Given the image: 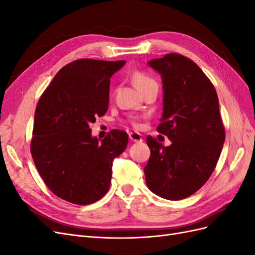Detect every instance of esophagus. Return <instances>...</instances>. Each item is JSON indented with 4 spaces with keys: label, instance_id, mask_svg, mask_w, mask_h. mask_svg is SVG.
I'll return each mask as SVG.
<instances>
[{
    "label": "esophagus",
    "instance_id": "34e87169",
    "mask_svg": "<svg viewBox=\"0 0 255 255\" xmlns=\"http://www.w3.org/2000/svg\"><path fill=\"white\" fill-rule=\"evenodd\" d=\"M129 139L134 141V142H141L142 141V138H141V135L139 133H129Z\"/></svg>",
    "mask_w": 255,
    "mask_h": 255
}]
</instances>
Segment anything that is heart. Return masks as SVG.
<instances>
[{
    "instance_id": "heart-1",
    "label": "heart",
    "mask_w": 255,
    "mask_h": 255,
    "mask_svg": "<svg viewBox=\"0 0 255 255\" xmlns=\"http://www.w3.org/2000/svg\"><path fill=\"white\" fill-rule=\"evenodd\" d=\"M132 81L136 88L139 90L143 95L144 92L152 90V89H158V84L154 80L152 76L146 74L141 71H137L132 75Z\"/></svg>"
}]
</instances>
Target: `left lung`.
<instances>
[{
  "mask_svg": "<svg viewBox=\"0 0 255 255\" xmlns=\"http://www.w3.org/2000/svg\"><path fill=\"white\" fill-rule=\"evenodd\" d=\"M148 65L161 76L164 107L157 130L171 144L146 137L151 155L143 169L145 183L155 195L175 201L210 179L225 143V127L214 85L194 61L170 53Z\"/></svg>",
  "mask_w": 255,
  "mask_h": 255,
  "instance_id": "left-lung-1",
  "label": "left lung"
}]
</instances>
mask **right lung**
I'll return each mask as SVG.
<instances>
[{"label": "right lung", "mask_w": 255, "mask_h": 255, "mask_svg": "<svg viewBox=\"0 0 255 255\" xmlns=\"http://www.w3.org/2000/svg\"><path fill=\"white\" fill-rule=\"evenodd\" d=\"M125 64L72 61L38 101L30 153L45 185L68 202L86 205L101 199L111 186L113 160L127 148L123 130L114 129L100 141L89 128L107 112L110 79Z\"/></svg>", "instance_id": "obj_1"}]
</instances>
